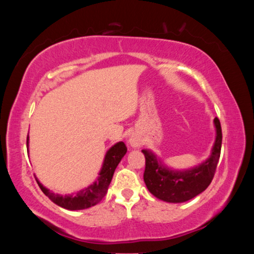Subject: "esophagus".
Masks as SVG:
<instances>
[{"mask_svg":"<svg viewBox=\"0 0 254 254\" xmlns=\"http://www.w3.org/2000/svg\"><path fill=\"white\" fill-rule=\"evenodd\" d=\"M128 143H130L131 147L133 148H139L141 145V140L140 137H137L136 135H132L130 139H128Z\"/></svg>","mask_w":254,"mask_h":254,"instance_id":"1","label":"esophagus"}]
</instances>
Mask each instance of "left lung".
Returning a JSON list of instances; mask_svg holds the SVG:
<instances>
[{"label": "left lung", "instance_id": "8db88e82", "mask_svg": "<svg viewBox=\"0 0 254 254\" xmlns=\"http://www.w3.org/2000/svg\"><path fill=\"white\" fill-rule=\"evenodd\" d=\"M215 141L209 157L199 165L188 169L168 167L160 157L149 149H143L145 170L143 179L148 190L167 203H184L194 198L209 186L214 177L222 147V128L220 120L214 119Z\"/></svg>", "mask_w": 254, "mask_h": 254}]
</instances>
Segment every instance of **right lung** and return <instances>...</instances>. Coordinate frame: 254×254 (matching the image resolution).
<instances>
[{
	"mask_svg": "<svg viewBox=\"0 0 254 254\" xmlns=\"http://www.w3.org/2000/svg\"><path fill=\"white\" fill-rule=\"evenodd\" d=\"M27 149L29 151V135L27 137ZM127 151V149L122 141L112 145L105 153L104 160H103L97 178L91 185H88L87 187L77 191L75 195L71 194L63 196L60 194H55L53 190L45 187L37 177L36 180L42 192L53 203L60 206V207L68 210H80L89 208L100 203L103 197L106 195L111 180L113 178L114 171L117 169L120 161L122 160V158L126 156Z\"/></svg>",
	"mask_w": 254,
	"mask_h": 254,
	"instance_id": "add662e5",
	"label": "right lung"
}]
</instances>
